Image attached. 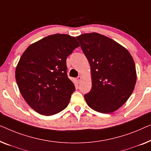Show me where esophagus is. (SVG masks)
<instances>
[{
	"label": "esophagus",
	"mask_w": 151,
	"mask_h": 151,
	"mask_svg": "<svg viewBox=\"0 0 151 151\" xmlns=\"http://www.w3.org/2000/svg\"><path fill=\"white\" fill-rule=\"evenodd\" d=\"M81 80H82V77H81V76H78L77 78H76V81H77V83H79L81 81Z\"/></svg>",
	"instance_id": "obj_1"
}]
</instances>
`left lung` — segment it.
I'll return each instance as SVG.
<instances>
[{
  "mask_svg": "<svg viewBox=\"0 0 151 151\" xmlns=\"http://www.w3.org/2000/svg\"><path fill=\"white\" fill-rule=\"evenodd\" d=\"M76 39L90 63L92 88L84 98L90 108L109 114L125 103L137 79L134 60L127 48L97 33L82 34Z\"/></svg>",
  "mask_w": 151,
  "mask_h": 151,
  "instance_id": "obj_1",
  "label": "left lung"
}]
</instances>
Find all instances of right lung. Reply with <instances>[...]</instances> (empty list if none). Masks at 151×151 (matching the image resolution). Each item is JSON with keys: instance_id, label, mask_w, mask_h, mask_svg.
Masks as SVG:
<instances>
[{"instance_id": "add662e5", "label": "right lung", "mask_w": 151, "mask_h": 151, "mask_svg": "<svg viewBox=\"0 0 151 151\" xmlns=\"http://www.w3.org/2000/svg\"><path fill=\"white\" fill-rule=\"evenodd\" d=\"M79 44L67 34L48 35L25 50L16 68L19 90L36 112L52 116L66 108L75 85L67 76L66 59Z\"/></svg>"}]
</instances>
